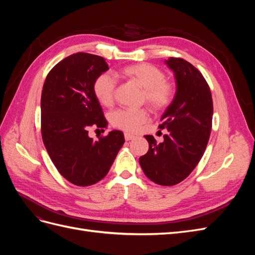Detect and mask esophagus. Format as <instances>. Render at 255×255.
Returning <instances> with one entry per match:
<instances>
[{"mask_svg": "<svg viewBox=\"0 0 255 255\" xmlns=\"http://www.w3.org/2000/svg\"><path fill=\"white\" fill-rule=\"evenodd\" d=\"M125 138H126V140H127V141H128V140H132V139H134L135 136H134V135H132V134H129V133H125Z\"/></svg>", "mask_w": 255, "mask_h": 255, "instance_id": "obj_1", "label": "esophagus"}]
</instances>
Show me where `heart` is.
Masks as SVG:
<instances>
[{
    "label": "heart",
    "mask_w": 255,
    "mask_h": 255,
    "mask_svg": "<svg viewBox=\"0 0 255 255\" xmlns=\"http://www.w3.org/2000/svg\"><path fill=\"white\" fill-rule=\"evenodd\" d=\"M120 73L143 88L141 101L153 111H164L171 103L172 86L165 81V73L156 66L145 63L135 64L125 67ZM116 85L117 81L115 76L109 72L100 74L95 81V95L103 105L109 106L114 102ZM148 118L149 113L145 109H119L112 113L111 122L116 128L135 133Z\"/></svg>",
    "instance_id": "obj_1"
}]
</instances>
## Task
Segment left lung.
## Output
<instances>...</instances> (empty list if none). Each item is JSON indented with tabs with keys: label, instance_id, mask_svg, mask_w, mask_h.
Wrapping results in <instances>:
<instances>
[{
	"label": "left lung",
	"instance_id": "1",
	"mask_svg": "<svg viewBox=\"0 0 255 255\" xmlns=\"http://www.w3.org/2000/svg\"><path fill=\"white\" fill-rule=\"evenodd\" d=\"M173 71L176 90L161 116L160 128H167L163 142L145 135L149 151L139 157L146 177L163 186L179 184L194 170L210 139L213 99L210 87L197 68L182 58L165 60Z\"/></svg>",
	"mask_w": 255,
	"mask_h": 255
}]
</instances>
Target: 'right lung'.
Masks as SVG:
<instances>
[{"instance_id":"obj_1","label":"right lung","mask_w":255,"mask_h":255,"mask_svg":"<svg viewBox=\"0 0 255 255\" xmlns=\"http://www.w3.org/2000/svg\"><path fill=\"white\" fill-rule=\"evenodd\" d=\"M109 70L101 56L76 53L54 67L41 94V134L59 173L76 186H89L109 173L125 136L114 129L95 141L90 127L106 128L94 84Z\"/></svg>"}]
</instances>
